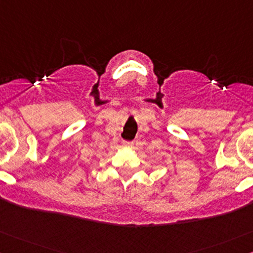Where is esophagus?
<instances>
[{"label": "esophagus", "mask_w": 253, "mask_h": 253, "mask_svg": "<svg viewBox=\"0 0 253 253\" xmlns=\"http://www.w3.org/2000/svg\"><path fill=\"white\" fill-rule=\"evenodd\" d=\"M124 144L126 146H133V141L132 140H124Z\"/></svg>", "instance_id": "34e87169"}]
</instances>
